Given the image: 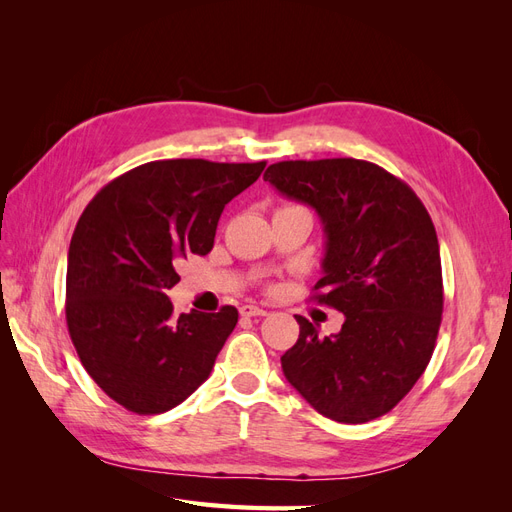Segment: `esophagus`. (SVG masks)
Wrapping results in <instances>:
<instances>
[{
    "mask_svg": "<svg viewBox=\"0 0 512 512\" xmlns=\"http://www.w3.org/2000/svg\"><path fill=\"white\" fill-rule=\"evenodd\" d=\"M241 316H245V318H254V316H267V309H262V307H258V305H243L241 309Z\"/></svg>",
    "mask_w": 512,
    "mask_h": 512,
    "instance_id": "obj_1",
    "label": "esophagus"
}]
</instances>
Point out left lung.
Wrapping results in <instances>:
<instances>
[{
	"label": "left lung",
	"mask_w": 512,
	"mask_h": 512,
	"mask_svg": "<svg viewBox=\"0 0 512 512\" xmlns=\"http://www.w3.org/2000/svg\"><path fill=\"white\" fill-rule=\"evenodd\" d=\"M265 181L316 209L327 235L314 301L346 316L331 337L297 316L286 380L337 423H367L404 399L436 348L442 322L438 235L408 183L354 158L271 164Z\"/></svg>",
	"instance_id": "left-lung-1"
}]
</instances>
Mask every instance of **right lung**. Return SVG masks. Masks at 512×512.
Returning a JSON list of instances; mask_svg holds the SVG:
<instances>
[{
    "label": "right lung",
    "instance_id": "1",
    "mask_svg": "<svg viewBox=\"0 0 512 512\" xmlns=\"http://www.w3.org/2000/svg\"><path fill=\"white\" fill-rule=\"evenodd\" d=\"M265 166L147 162L83 211L68 252V331L87 374L119 406L162 414L209 378L239 312L175 316L166 292L183 258L211 252L224 207Z\"/></svg>",
    "mask_w": 512,
    "mask_h": 512
}]
</instances>
